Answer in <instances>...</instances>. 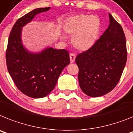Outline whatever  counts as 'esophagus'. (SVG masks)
Returning <instances> with one entry per match:
<instances>
[{
	"label": "esophagus",
	"instance_id": "esophagus-1",
	"mask_svg": "<svg viewBox=\"0 0 133 133\" xmlns=\"http://www.w3.org/2000/svg\"><path fill=\"white\" fill-rule=\"evenodd\" d=\"M70 62L71 63H74L75 62V59H76V55L74 54H70Z\"/></svg>",
	"mask_w": 133,
	"mask_h": 133
}]
</instances>
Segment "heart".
Wrapping results in <instances>:
<instances>
[{
	"label": "heart",
	"mask_w": 133,
	"mask_h": 133,
	"mask_svg": "<svg viewBox=\"0 0 133 133\" xmlns=\"http://www.w3.org/2000/svg\"><path fill=\"white\" fill-rule=\"evenodd\" d=\"M100 21L94 15L81 14L69 17L63 24V31L72 37L71 43L76 49L86 51L92 47L98 37Z\"/></svg>",
	"instance_id": "heart-1"
}]
</instances>
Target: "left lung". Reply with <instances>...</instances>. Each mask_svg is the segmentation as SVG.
<instances>
[{
    "instance_id": "1",
    "label": "left lung",
    "mask_w": 133,
    "mask_h": 133,
    "mask_svg": "<svg viewBox=\"0 0 133 133\" xmlns=\"http://www.w3.org/2000/svg\"><path fill=\"white\" fill-rule=\"evenodd\" d=\"M109 18V26L95 44L76 58L80 88L91 97L102 96L112 90L127 63L123 29L110 14Z\"/></svg>"
}]
</instances>
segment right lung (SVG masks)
<instances>
[{
	"mask_svg": "<svg viewBox=\"0 0 133 133\" xmlns=\"http://www.w3.org/2000/svg\"><path fill=\"white\" fill-rule=\"evenodd\" d=\"M49 9H35L18 18L10 33L6 51V66L14 83L22 93L33 98L48 95L70 62L69 52L65 49L47 47L41 52L31 53L23 45L22 27L37 14Z\"/></svg>",
	"mask_w": 133,
	"mask_h": 133,
	"instance_id": "1",
	"label": "right lung"
}]
</instances>
